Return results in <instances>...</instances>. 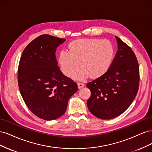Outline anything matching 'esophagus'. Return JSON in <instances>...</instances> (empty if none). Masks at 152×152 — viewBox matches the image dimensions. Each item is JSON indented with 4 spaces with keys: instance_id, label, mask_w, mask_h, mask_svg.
I'll list each match as a JSON object with an SVG mask.
<instances>
[{
    "instance_id": "obj_1",
    "label": "esophagus",
    "mask_w": 152,
    "mask_h": 152,
    "mask_svg": "<svg viewBox=\"0 0 152 152\" xmlns=\"http://www.w3.org/2000/svg\"><path fill=\"white\" fill-rule=\"evenodd\" d=\"M77 85H78V88L79 89H81L84 86V84L83 83H81V82H78Z\"/></svg>"
}]
</instances>
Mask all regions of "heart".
I'll return each instance as SVG.
<instances>
[{
	"label": "heart",
	"mask_w": 152,
	"mask_h": 152,
	"mask_svg": "<svg viewBox=\"0 0 152 152\" xmlns=\"http://www.w3.org/2000/svg\"><path fill=\"white\" fill-rule=\"evenodd\" d=\"M69 51L63 50L59 54L58 63L63 73L71 77L79 66V71L74 75L78 80L87 77L97 79L107 73L111 66L115 48L108 40L82 39L69 44Z\"/></svg>",
	"instance_id": "b5f03b06"
}]
</instances>
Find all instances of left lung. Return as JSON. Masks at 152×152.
Masks as SVG:
<instances>
[{
  "instance_id": "left-lung-1",
  "label": "left lung",
  "mask_w": 152,
  "mask_h": 152,
  "mask_svg": "<svg viewBox=\"0 0 152 152\" xmlns=\"http://www.w3.org/2000/svg\"><path fill=\"white\" fill-rule=\"evenodd\" d=\"M115 38L118 50L108 71L86 85L91 93L87 102L89 110L104 120L125 112L139 88L140 70L136 55L120 38Z\"/></svg>"
}]
</instances>
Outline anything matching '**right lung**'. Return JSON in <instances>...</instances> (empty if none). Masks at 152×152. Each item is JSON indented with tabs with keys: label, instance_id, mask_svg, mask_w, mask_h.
<instances>
[{
	"label": "right lung",
	"instance_id": "right-lung-1",
	"mask_svg": "<svg viewBox=\"0 0 152 152\" xmlns=\"http://www.w3.org/2000/svg\"><path fill=\"white\" fill-rule=\"evenodd\" d=\"M66 40L48 34L27 45L18 70L21 95L30 111L45 121L65 113L68 99L78 90L77 83L63 74L55 53Z\"/></svg>",
	"mask_w": 152,
	"mask_h": 152
}]
</instances>
